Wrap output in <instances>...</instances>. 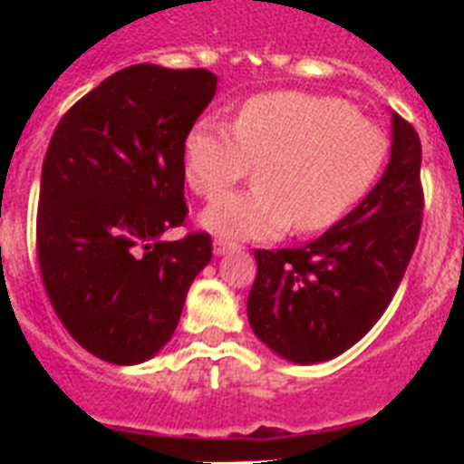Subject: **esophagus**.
I'll use <instances>...</instances> for the list:
<instances>
[{"label":"esophagus","mask_w":464,"mask_h":464,"mask_svg":"<svg viewBox=\"0 0 464 464\" xmlns=\"http://www.w3.org/2000/svg\"><path fill=\"white\" fill-rule=\"evenodd\" d=\"M237 248H241V246L232 244V241H225V239H216V241H213V253H216V256H225V253L237 251Z\"/></svg>","instance_id":"esophagus-1"}]
</instances>
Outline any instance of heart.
Instances as JSON below:
<instances>
[{
	"instance_id": "b5f03b06",
	"label": "heart",
	"mask_w": 464,
	"mask_h": 464,
	"mask_svg": "<svg viewBox=\"0 0 464 464\" xmlns=\"http://www.w3.org/2000/svg\"><path fill=\"white\" fill-rule=\"evenodd\" d=\"M388 139L351 104L323 94L278 90L253 94L232 130L211 118L183 143L190 190L216 197L256 165V188L220 196L202 213L204 227L225 239H272L293 225L321 232L360 202L379 176Z\"/></svg>"
}]
</instances>
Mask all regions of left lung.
<instances>
[{
	"label": "left lung",
	"mask_w": 464,
	"mask_h": 464,
	"mask_svg": "<svg viewBox=\"0 0 464 464\" xmlns=\"http://www.w3.org/2000/svg\"><path fill=\"white\" fill-rule=\"evenodd\" d=\"M420 139L392 113V153L353 211L299 248L256 251L248 321L293 362L337 358L367 334L395 297L423 225Z\"/></svg>",
	"instance_id": "1"
}]
</instances>
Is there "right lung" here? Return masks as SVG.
I'll return each mask as SVG.
<instances>
[{"label": "right lung", "instance_id": "obj_1", "mask_svg": "<svg viewBox=\"0 0 464 464\" xmlns=\"http://www.w3.org/2000/svg\"><path fill=\"white\" fill-rule=\"evenodd\" d=\"M208 69L132 64L60 118L41 167L36 257L57 318L88 353L137 364L174 334L213 256L186 223L183 143L216 94Z\"/></svg>", "mask_w": 464, "mask_h": 464}]
</instances>
